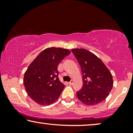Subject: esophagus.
<instances>
[{"instance_id": "1", "label": "esophagus", "mask_w": 133, "mask_h": 133, "mask_svg": "<svg viewBox=\"0 0 133 133\" xmlns=\"http://www.w3.org/2000/svg\"><path fill=\"white\" fill-rule=\"evenodd\" d=\"M73 82H74V81H72V80H71V81L70 82H69V84L70 85H72V84H73Z\"/></svg>"}]
</instances>
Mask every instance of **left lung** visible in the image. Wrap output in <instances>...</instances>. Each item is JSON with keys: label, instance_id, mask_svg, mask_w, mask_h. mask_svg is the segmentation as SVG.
Here are the masks:
<instances>
[{"label": "left lung", "instance_id": "8db88e82", "mask_svg": "<svg viewBox=\"0 0 133 133\" xmlns=\"http://www.w3.org/2000/svg\"><path fill=\"white\" fill-rule=\"evenodd\" d=\"M72 52L81 65L83 87L76 92L78 99L88 106L99 104L108 97L113 86L112 74L95 54L83 48Z\"/></svg>", "mask_w": 133, "mask_h": 133}]
</instances>
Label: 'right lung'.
Listing matches in <instances>:
<instances>
[{
    "instance_id": "obj_1",
    "label": "right lung",
    "mask_w": 133,
    "mask_h": 133,
    "mask_svg": "<svg viewBox=\"0 0 133 133\" xmlns=\"http://www.w3.org/2000/svg\"><path fill=\"white\" fill-rule=\"evenodd\" d=\"M71 53L68 49L50 47L43 50L25 72L23 83L29 97L37 104L50 105L59 99L65 85L58 78V65Z\"/></svg>"
}]
</instances>
